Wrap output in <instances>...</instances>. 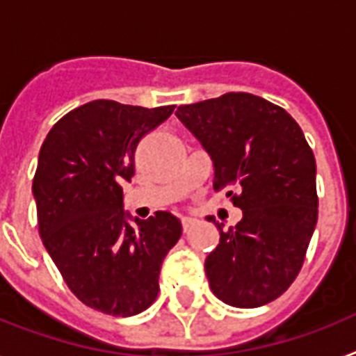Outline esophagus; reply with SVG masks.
<instances>
[{"instance_id": "esophagus-1", "label": "esophagus", "mask_w": 356, "mask_h": 356, "mask_svg": "<svg viewBox=\"0 0 356 356\" xmlns=\"http://www.w3.org/2000/svg\"><path fill=\"white\" fill-rule=\"evenodd\" d=\"M181 222H183V229H184V231H188V229L192 227V225H194V223H195V220H194V218L184 216L183 220H181Z\"/></svg>"}]
</instances>
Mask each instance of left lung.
Returning <instances> with one entry per match:
<instances>
[{"label":"left lung","mask_w":356,"mask_h":356,"mask_svg":"<svg viewBox=\"0 0 356 356\" xmlns=\"http://www.w3.org/2000/svg\"><path fill=\"white\" fill-rule=\"evenodd\" d=\"M214 164V190L242 209L220 231L205 260L218 299L238 309L270 303L303 266L318 222L316 159L298 122L273 103L245 92L181 105L175 113Z\"/></svg>","instance_id":"left-lung-1"}]
</instances>
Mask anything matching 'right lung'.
<instances>
[{"label": "right lung", "instance_id": "obj_1", "mask_svg": "<svg viewBox=\"0 0 356 356\" xmlns=\"http://www.w3.org/2000/svg\"><path fill=\"white\" fill-rule=\"evenodd\" d=\"M173 108L96 99L58 120L40 147L33 195L42 242L70 290L103 314L127 318L155 301L162 260L183 233L172 212L138 220L123 211L136 145Z\"/></svg>", "mask_w": 356, "mask_h": 356}]
</instances>
